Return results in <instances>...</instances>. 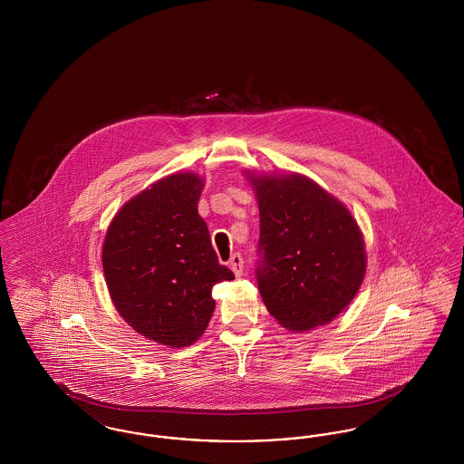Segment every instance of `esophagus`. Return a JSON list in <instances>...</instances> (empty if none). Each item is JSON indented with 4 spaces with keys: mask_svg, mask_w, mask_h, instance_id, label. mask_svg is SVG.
I'll return each mask as SVG.
<instances>
[{
    "mask_svg": "<svg viewBox=\"0 0 464 464\" xmlns=\"http://www.w3.org/2000/svg\"><path fill=\"white\" fill-rule=\"evenodd\" d=\"M229 267L233 269V273L237 276H242L243 269H245V263H243V257L240 254H233L231 259H229Z\"/></svg>",
    "mask_w": 464,
    "mask_h": 464,
    "instance_id": "34e87169",
    "label": "esophagus"
}]
</instances>
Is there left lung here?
I'll use <instances>...</instances> for the list:
<instances>
[{"label": "left lung", "mask_w": 464, "mask_h": 464, "mask_svg": "<svg viewBox=\"0 0 464 464\" xmlns=\"http://www.w3.org/2000/svg\"><path fill=\"white\" fill-rule=\"evenodd\" d=\"M261 233L256 278L267 311L288 331L329 324L365 275L362 233L350 210L308 177H250Z\"/></svg>", "instance_id": "left-lung-1"}]
</instances>
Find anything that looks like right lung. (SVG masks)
<instances>
[{"label": "right lung", "mask_w": 464, "mask_h": 464, "mask_svg": "<svg viewBox=\"0 0 464 464\" xmlns=\"http://www.w3.org/2000/svg\"><path fill=\"white\" fill-rule=\"evenodd\" d=\"M201 179L174 174L130 199L111 222L102 267L111 299L133 331L180 348L216 308L212 288L235 278L199 218Z\"/></svg>", "instance_id": "add662e5"}]
</instances>
